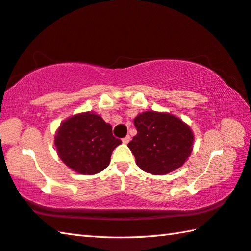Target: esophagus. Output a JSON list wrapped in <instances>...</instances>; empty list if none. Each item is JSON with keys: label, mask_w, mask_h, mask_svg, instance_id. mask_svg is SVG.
<instances>
[{"label": "esophagus", "mask_w": 251, "mask_h": 251, "mask_svg": "<svg viewBox=\"0 0 251 251\" xmlns=\"http://www.w3.org/2000/svg\"><path fill=\"white\" fill-rule=\"evenodd\" d=\"M129 141H130V136H126V137H124V138L122 139V142L124 143V144H128Z\"/></svg>", "instance_id": "obj_1"}]
</instances>
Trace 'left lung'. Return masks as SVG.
<instances>
[{"label": "left lung", "instance_id": "obj_1", "mask_svg": "<svg viewBox=\"0 0 251 251\" xmlns=\"http://www.w3.org/2000/svg\"><path fill=\"white\" fill-rule=\"evenodd\" d=\"M137 135L128 143L136 165L152 175H165L186 163L195 136L190 127L169 113L147 110L134 120Z\"/></svg>", "mask_w": 251, "mask_h": 251}]
</instances>
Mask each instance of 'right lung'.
Segmentation results:
<instances>
[{"label": "right lung", "instance_id": "1", "mask_svg": "<svg viewBox=\"0 0 251 251\" xmlns=\"http://www.w3.org/2000/svg\"><path fill=\"white\" fill-rule=\"evenodd\" d=\"M57 155L67 167L84 175L100 173L108 166L114 148L122 144L112 126L94 112L70 116L55 133Z\"/></svg>", "mask_w": 251, "mask_h": 251}]
</instances>
